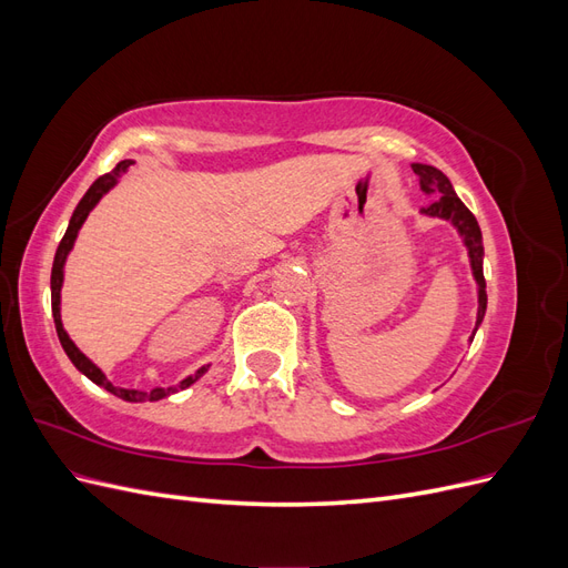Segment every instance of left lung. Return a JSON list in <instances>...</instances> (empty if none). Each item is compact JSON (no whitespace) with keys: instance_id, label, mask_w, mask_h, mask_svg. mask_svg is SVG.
<instances>
[{"instance_id":"left-lung-1","label":"left lung","mask_w":568,"mask_h":568,"mask_svg":"<svg viewBox=\"0 0 568 568\" xmlns=\"http://www.w3.org/2000/svg\"><path fill=\"white\" fill-rule=\"evenodd\" d=\"M412 170H415V175L419 178V184L424 192L432 196V201L424 205L422 213L453 222L459 236L464 239V246H467V251H469L471 272H474V280L478 284V313H476V326H474V334H476L480 322H484L486 305H488L486 280H484V236H480V227H478L474 213L455 194L450 180L445 178L438 168L424 165V163H412ZM474 334L469 341H474Z\"/></svg>"}]
</instances>
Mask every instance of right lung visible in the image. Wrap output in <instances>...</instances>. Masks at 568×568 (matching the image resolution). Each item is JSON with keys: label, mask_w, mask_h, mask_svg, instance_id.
Listing matches in <instances>:
<instances>
[{"label": "right lung", "mask_w": 568, "mask_h": 568, "mask_svg": "<svg viewBox=\"0 0 568 568\" xmlns=\"http://www.w3.org/2000/svg\"><path fill=\"white\" fill-rule=\"evenodd\" d=\"M132 163H134V161H120V163L111 170V173L101 175V178L88 189V194H84V196L80 199L78 209L73 211V217H71V222H68V230H65V234H63V239H61V244H59V248H57L54 267H51V315H54L57 334H59V341H61V346H63L65 355L71 357V363H73L84 376H88L90 382H94V384L101 386V388H106L109 393L118 395V398H123V400H128V403H140V400H161V398H168L170 393L184 390L186 386H192V384L199 379V376H201L205 369H209V367H201L194 376H186V379L180 382L178 386L151 388L149 393H146V390H134V388H118V386H113V384L106 379V374L101 372L88 355L80 353V348L71 341V336L65 334L63 324H61V286H63V265H65V257H68V253H71V248H73V244H75V236H78V232H80V227H82V222L88 220L90 211L99 203V199L109 192V189L115 186V182L120 180V175L128 173V168H130Z\"/></svg>", "instance_id": "add662e5"}]
</instances>
